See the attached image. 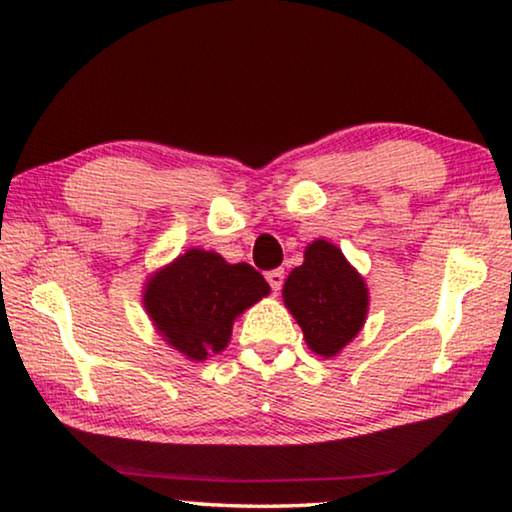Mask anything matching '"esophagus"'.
<instances>
[{"instance_id":"esophagus-1","label":"esophagus","mask_w":512,"mask_h":512,"mask_svg":"<svg viewBox=\"0 0 512 512\" xmlns=\"http://www.w3.org/2000/svg\"><path fill=\"white\" fill-rule=\"evenodd\" d=\"M266 282H269V285H271V292L278 294L280 287H282V282H285V271H282V269L269 271V273H266Z\"/></svg>"}]
</instances>
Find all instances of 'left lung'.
<instances>
[{"label": "left lung", "instance_id": "8db88e82", "mask_svg": "<svg viewBox=\"0 0 512 512\" xmlns=\"http://www.w3.org/2000/svg\"><path fill=\"white\" fill-rule=\"evenodd\" d=\"M287 310L299 322L308 347L335 356L356 338L368 315V287L340 248L317 239L305 248L303 264L282 287Z\"/></svg>", "mask_w": 512, "mask_h": 512}]
</instances>
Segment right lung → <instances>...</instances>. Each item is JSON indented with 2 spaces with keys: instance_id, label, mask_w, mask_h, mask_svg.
I'll list each match as a JSON object with an SVG mask.
<instances>
[{
  "instance_id": "add662e5",
  "label": "right lung",
  "mask_w": 512,
  "mask_h": 512,
  "mask_svg": "<svg viewBox=\"0 0 512 512\" xmlns=\"http://www.w3.org/2000/svg\"><path fill=\"white\" fill-rule=\"evenodd\" d=\"M269 292L250 264L190 248L147 280L142 301L167 345L190 361H207L227 347L234 319Z\"/></svg>"
}]
</instances>
